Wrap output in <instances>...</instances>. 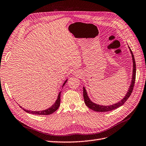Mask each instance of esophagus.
Instances as JSON below:
<instances>
[{"mask_svg":"<svg viewBox=\"0 0 146 146\" xmlns=\"http://www.w3.org/2000/svg\"><path fill=\"white\" fill-rule=\"evenodd\" d=\"M75 75H80V74L77 72H76V73H75Z\"/></svg>","mask_w":146,"mask_h":146,"instance_id":"obj_1","label":"esophagus"}]
</instances>
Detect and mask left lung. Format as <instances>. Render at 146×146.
Masks as SVG:
<instances>
[{
	"mask_svg": "<svg viewBox=\"0 0 146 146\" xmlns=\"http://www.w3.org/2000/svg\"><path fill=\"white\" fill-rule=\"evenodd\" d=\"M129 49L130 51V53H131L132 55V61H133V74H132V80H131V83H130V85L129 88V90H127V92L125 94L124 97L119 101V102L113 104L112 105H109V106H103V105H100L98 104L92 102L91 100H90L89 97H88V95L87 93V91L86 89H85L84 87H83V97H84V103L86 104L87 106L90 108V109H92L94 111L96 112H108V111H110V110H114L115 109H117L124 104V103L127 101V100L129 98V97L130 96V95L132 94V92L133 89V86L135 84V77H136V63H135V60L134 58V56L132 53V50L130 49V47L129 46Z\"/></svg>",
	"mask_w": 146,
	"mask_h": 146,
	"instance_id": "1",
	"label": "left lung"
}]
</instances>
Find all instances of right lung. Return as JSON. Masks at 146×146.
<instances>
[{"label":"right lung","instance_id":"1","mask_svg":"<svg viewBox=\"0 0 146 146\" xmlns=\"http://www.w3.org/2000/svg\"><path fill=\"white\" fill-rule=\"evenodd\" d=\"M68 81V79L65 80V82H64V83L63 84L62 88L64 86V85ZM60 96H61V92H60L58 97H57V99L56 100V102L54 103L53 105H52V106H51L50 108H49L48 109H46V110H39V111H31V110H28L27 109H25L24 108H22L21 106H19L23 110H25V112H27V113H31V114H36V115H50L52 113H54L55 111L58 109L60 105Z\"/></svg>","mask_w":146,"mask_h":146}]
</instances>
